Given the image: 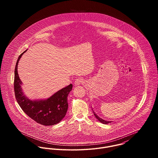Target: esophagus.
Listing matches in <instances>:
<instances>
[{
	"label": "esophagus",
	"mask_w": 158,
	"mask_h": 158,
	"mask_svg": "<svg viewBox=\"0 0 158 158\" xmlns=\"http://www.w3.org/2000/svg\"><path fill=\"white\" fill-rule=\"evenodd\" d=\"M85 82V81L84 80V79H82V78H78L77 79L75 80L74 81V84L75 85H79L80 84H84Z\"/></svg>",
	"instance_id": "obj_1"
}]
</instances>
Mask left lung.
<instances>
[{"mask_svg":"<svg viewBox=\"0 0 158 158\" xmlns=\"http://www.w3.org/2000/svg\"><path fill=\"white\" fill-rule=\"evenodd\" d=\"M93 113H94V116H95V117L97 118V119L99 121V122H101V123H102V124H107L108 123H111V121H106V120H104V119H101V118H99L96 113L95 112L93 111Z\"/></svg>","mask_w":158,"mask_h":158,"instance_id":"left-lung-1","label":"left lung"}]
</instances>
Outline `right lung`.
<instances>
[{"mask_svg":"<svg viewBox=\"0 0 158 158\" xmlns=\"http://www.w3.org/2000/svg\"><path fill=\"white\" fill-rule=\"evenodd\" d=\"M27 50L22 52L16 62L14 76V92L16 100L25 113L32 119L44 126H52L59 123L65 116L68 109L67 97L71 91L72 84L59 90L47 99L31 100L22 89V81L17 73L20 59Z\"/></svg>","mask_w":158,"mask_h":158,"instance_id":"right-lung-1","label":"right lung"}]
</instances>
